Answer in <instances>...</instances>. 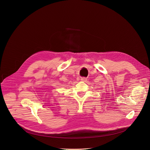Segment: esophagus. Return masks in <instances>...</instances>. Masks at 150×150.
<instances>
[{"label": "esophagus", "instance_id": "esophagus-1", "mask_svg": "<svg viewBox=\"0 0 150 150\" xmlns=\"http://www.w3.org/2000/svg\"><path fill=\"white\" fill-rule=\"evenodd\" d=\"M82 81H84V82H85V81H87V78H86V77H81V79H80Z\"/></svg>", "mask_w": 150, "mask_h": 150}]
</instances>
